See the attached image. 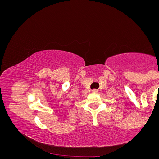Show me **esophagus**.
Masks as SVG:
<instances>
[{
	"label": "esophagus",
	"mask_w": 159,
	"mask_h": 159,
	"mask_svg": "<svg viewBox=\"0 0 159 159\" xmlns=\"http://www.w3.org/2000/svg\"><path fill=\"white\" fill-rule=\"evenodd\" d=\"M92 92L93 93H97L98 92V90H97V89H93Z\"/></svg>",
	"instance_id": "34e87169"
}]
</instances>
